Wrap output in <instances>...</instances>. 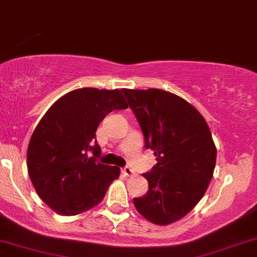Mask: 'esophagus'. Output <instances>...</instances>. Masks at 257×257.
<instances>
[{"mask_svg":"<svg viewBox=\"0 0 257 257\" xmlns=\"http://www.w3.org/2000/svg\"><path fill=\"white\" fill-rule=\"evenodd\" d=\"M122 173H123V175H125V176H135V172L132 169V168H129V167L123 168Z\"/></svg>","mask_w":257,"mask_h":257,"instance_id":"esophagus-1","label":"esophagus"}]
</instances>
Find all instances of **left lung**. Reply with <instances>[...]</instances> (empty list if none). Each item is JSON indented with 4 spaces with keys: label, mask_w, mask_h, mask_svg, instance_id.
Wrapping results in <instances>:
<instances>
[{
    "label": "left lung",
    "mask_w": 257,
    "mask_h": 257,
    "mask_svg": "<svg viewBox=\"0 0 257 257\" xmlns=\"http://www.w3.org/2000/svg\"><path fill=\"white\" fill-rule=\"evenodd\" d=\"M157 164L144 174L149 191L134 198L150 222L167 226L198 204L210 184L216 147L204 117L181 96L163 89H122Z\"/></svg>",
    "instance_id": "8db88e82"
}]
</instances>
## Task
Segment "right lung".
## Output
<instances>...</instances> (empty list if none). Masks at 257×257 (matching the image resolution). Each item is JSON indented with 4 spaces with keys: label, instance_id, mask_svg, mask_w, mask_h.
I'll list each match as a JSON object with an SVG mask.
<instances>
[{
    "label": "right lung",
    "instance_id": "obj_1",
    "mask_svg": "<svg viewBox=\"0 0 257 257\" xmlns=\"http://www.w3.org/2000/svg\"><path fill=\"white\" fill-rule=\"evenodd\" d=\"M126 107L119 89L79 88L44 113L32 133L26 163L35 190L53 211L63 216L88 211L119 178L118 167L96 162L101 150L95 132L106 114Z\"/></svg>",
    "mask_w": 257,
    "mask_h": 257
}]
</instances>
